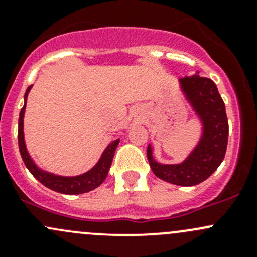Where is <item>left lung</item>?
<instances>
[{
    "label": "left lung",
    "mask_w": 257,
    "mask_h": 257,
    "mask_svg": "<svg viewBox=\"0 0 257 257\" xmlns=\"http://www.w3.org/2000/svg\"><path fill=\"white\" fill-rule=\"evenodd\" d=\"M180 85L203 121L200 142L181 164L158 163L153 158L150 145L147 149V157L153 173L159 179L175 185L193 186L206 180L224 160L229 123L224 100L211 79L195 74L180 78Z\"/></svg>",
    "instance_id": "obj_1"
}]
</instances>
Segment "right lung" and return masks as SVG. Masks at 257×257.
Listing matches in <instances>:
<instances>
[{
	"label": "right lung",
	"instance_id": "right-lung-1",
	"mask_svg": "<svg viewBox=\"0 0 257 257\" xmlns=\"http://www.w3.org/2000/svg\"><path fill=\"white\" fill-rule=\"evenodd\" d=\"M32 85H30L27 88V90H26L25 105L21 109L20 118H18V147H20L21 157H22V160L26 167H27V169L30 170L31 174L37 179L41 184L47 186L51 190L57 191V193L73 195V194L88 193V191L98 188L105 180V178H107L108 172H109L110 165H112L113 162L114 153H115L116 147H118L119 139L112 142V143L105 148L99 162L95 164V167H93L89 172L78 175V177H59V175H54L51 174V173L45 172V170H41L33 163V160L31 159L30 154H28L27 149H26L25 139H23V115H25L26 100H27V95Z\"/></svg>",
	"mask_w": 257,
	"mask_h": 257
}]
</instances>
